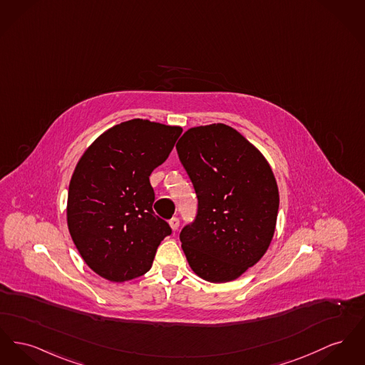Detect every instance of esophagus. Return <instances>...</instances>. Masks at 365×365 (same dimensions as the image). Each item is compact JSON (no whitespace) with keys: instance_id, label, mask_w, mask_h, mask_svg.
Instances as JSON below:
<instances>
[{"instance_id":"esophagus-1","label":"esophagus","mask_w":365,"mask_h":365,"mask_svg":"<svg viewBox=\"0 0 365 365\" xmlns=\"http://www.w3.org/2000/svg\"><path fill=\"white\" fill-rule=\"evenodd\" d=\"M170 226H171L173 232H176L179 229V219L178 217H172L171 220H170Z\"/></svg>"}]
</instances>
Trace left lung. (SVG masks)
Wrapping results in <instances>:
<instances>
[{
  "label": "left lung",
  "instance_id": "obj_1",
  "mask_svg": "<svg viewBox=\"0 0 365 365\" xmlns=\"http://www.w3.org/2000/svg\"><path fill=\"white\" fill-rule=\"evenodd\" d=\"M193 182L198 212L180 232L194 273L210 282L242 276L266 254L276 230L279 187L270 164L237 129H187L176 143Z\"/></svg>",
  "mask_w": 365,
  "mask_h": 365
}]
</instances>
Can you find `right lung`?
<instances>
[{
  "label": "right lung",
  "mask_w": 365,
  "mask_h": 365,
  "mask_svg": "<svg viewBox=\"0 0 365 365\" xmlns=\"http://www.w3.org/2000/svg\"><path fill=\"white\" fill-rule=\"evenodd\" d=\"M180 127L133 118L98 136L78 160L67 195V226L86 264L124 282L150 270L170 225L153 212L149 176L170 155Z\"/></svg>",
  "instance_id": "right-lung-1"
}]
</instances>
